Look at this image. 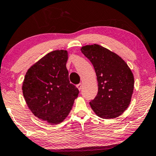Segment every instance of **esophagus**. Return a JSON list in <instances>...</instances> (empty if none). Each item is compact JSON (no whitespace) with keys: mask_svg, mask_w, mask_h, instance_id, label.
Here are the masks:
<instances>
[{"mask_svg":"<svg viewBox=\"0 0 156 156\" xmlns=\"http://www.w3.org/2000/svg\"><path fill=\"white\" fill-rule=\"evenodd\" d=\"M76 87H77V88H78V89H79V90H80V89H82V84H81V83H80L77 84Z\"/></svg>","mask_w":156,"mask_h":156,"instance_id":"1","label":"esophagus"}]
</instances>
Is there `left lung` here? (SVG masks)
Instances as JSON below:
<instances>
[{"label":"left lung","mask_w":156,"mask_h":156,"mask_svg":"<svg viewBox=\"0 0 156 156\" xmlns=\"http://www.w3.org/2000/svg\"><path fill=\"white\" fill-rule=\"evenodd\" d=\"M81 52L92 62L98 83L97 96L89 103L100 117L121 115L130 104L133 92V73L121 57L99 44L83 46Z\"/></svg>","instance_id":"left-lung-1"}]
</instances>
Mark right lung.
Masks as SVG:
<instances>
[{
	"mask_svg": "<svg viewBox=\"0 0 156 156\" xmlns=\"http://www.w3.org/2000/svg\"><path fill=\"white\" fill-rule=\"evenodd\" d=\"M67 51L48 53L26 73L23 93L28 108L39 119L58 124L67 117L79 90L69 83Z\"/></svg>",
	"mask_w": 156,
	"mask_h": 156,
	"instance_id": "right-lung-1",
	"label": "right lung"
}]
</instances>
